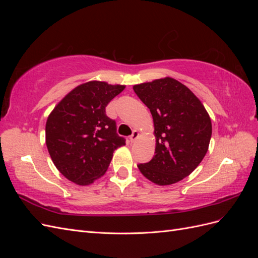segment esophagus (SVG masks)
<instances>
[{
  "mask_svg": "<svg viewBox=\"0 0 258 258\" xmlns=\"http://www.w3.org/2000/svg\"><path fill=\"white\" fill-rule=\"evenodd\" d=\"M139 136H140V134H139V131H137V130H135L134 132H132V135L130 136V142H136V140L139 138Z\"/></svg>",
  "mask_w": 258,
  "mask_h": 258,
  "instance_id": "obj_1",
  "label": "esophagus"
}]
</instances>
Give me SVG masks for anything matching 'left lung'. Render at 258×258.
<instances>
[{
	"label": "left lung",
	"mask_w": 258,
	"mask_h": 258,
	"mask_svg": "<svg viewBox=\"0 0 258 258\" xmlns=\"http://www.w3.org/2000/svg\"><path fill=\"white\" fill-rule=\"evenodd\" d=\"M150 108L156 138L155 156L138 165L151 182L165 186L188 176L206 156L212 123L200 100L185 85L165 77L134 86Z\"/></svg>",
	"instance_id": "left-lung-1"
}]
</instances>
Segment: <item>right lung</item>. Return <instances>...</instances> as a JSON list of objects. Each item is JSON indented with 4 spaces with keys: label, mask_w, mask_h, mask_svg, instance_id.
I'll return each mask as SVG.
<instances>
[{
    "label": "right lung",
    "mask_w": 258,
    "mask_h": 258,
    "mask_svg": "<svg viewBox=\"0 0 258 258\" xmlns=\"http://www.w3.org/2000/svg\"><path fill=\"white\" fill-rule=\"evenodd\" d=\"M123 85L91 81L77 86L54 106L46 121V145L54 166L70 181L86 186L102 176L113 153L126 144L105 114Z\"/></svg>",
    "instance_id": "obj_1"
}]
</instances>
